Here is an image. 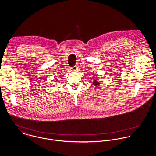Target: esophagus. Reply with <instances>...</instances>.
<instances>
[{
    "label": "esophagus",
    "mask_w": 156,
    "mask_h": 156,
    "mask_svg": "<svg viewBox=\"0 0 156 156\" xmlns=\"http://www.w3.org/2000/svg\"><path fill=\"white\" fill-rule=\"evenodd\" d=\"M71 70H73V71H75V70H77V66H75L72 67L71 68Z\"/></svg>",
    "instance_id": "34e87169"
}]
</instances>
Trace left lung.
<instances>
[{"label":"left lung","instance_id":"left-lung-1","mask_svg":"<svg viewBox=\"0 0 156 156\" xmlns=\"http://www.w3.org/2000/svg\"><path fill=\"white\" fill-rule=\"evenodd\" d=\"M94 85H95V86H97V85H99V83L98 81H94Z\"/></svg>","mask_w":156,"mask_h":156}]
</instances>
